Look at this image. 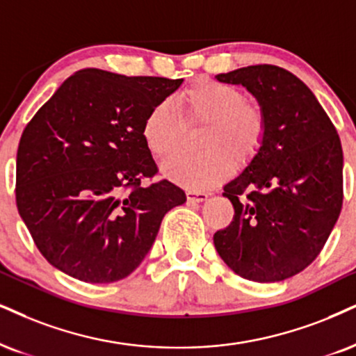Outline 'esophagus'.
<instances>
[{"instance_id":"1","label":"esophagus","mask_w":356,"mask_h":356,"mask_svg":"<svg viewBox=\"0 0 356 356\" xmlns=\"http://www.w3.org/2000/svg\"><path fill=\"white\" fill-rule=\"evenodd\" d=\"M186 198H188V201H198V203H200V201L208 200V193L188 190V191H186Z\"/></svg>"}]
</instances>
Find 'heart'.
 I'll list each match as a JSON object with an SVG mask.
<instances>
[{
    "instance_id": "obj_1",
    "label": "heart",
    "mask_w": 356,
    "mask_h": 356,
    "mask_svg": "<svg viewBox=\"0 0 356 356\" xmlns=\"http://www.w3.org/2000/svg\"><path fill=\"white\" fill-rule=\"evenodd\" d=\"M178 113L168 102L150 108L142 125L148 150L158 158L185 147L186 130L198 129L200 153L171 156L163 175L178 185L201 191L229 177L232 166L244 168L259 155L267 134V115L259 102L245 99L239 87L201 79L175 97Z\"/></svg>"
}]
</instances>
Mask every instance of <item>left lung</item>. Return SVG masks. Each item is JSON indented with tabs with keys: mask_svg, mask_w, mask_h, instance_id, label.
<instances>
[{
	"mask_svg": "<svg viewBox=\"0 0 356 356\" xmlns=\"http://www.w3.org/2000/svg\"><path fill=\"white\" fill-rule=\"evenodd\" d=\"M256 95L267 115L259 155L225 193L231 225L214 248L241 277L279 282L317 259L343 204V152L335 125L299 77L270 64L218 74Z\"/></svg>",
	"mask_w": 356,
	"mask_h": 356,
	"instance_id": "left-lung-1",
	"label": "left lung"
}]
</instances>
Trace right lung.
Here are the masks:
<instances>
[{"label":"right lung","mask_w":356,"mask_h":356,"mask_svg":"<svg viewBox=\"0 0 356 356\" xmlns=\"http://www.w3.org/2000/svg\"><path fill=\"white\" fill-rule=\"evenodd\" d=\"M183 79L82 69L29 120L16 156V206L44 259L74 279L115 282L155 243L186 195L142 137L147 113Z\"/></svg>","instance_id":"obj_1"}]
</instances>
